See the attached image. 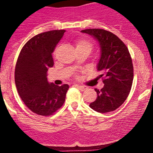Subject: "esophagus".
I'll return each instance as SVG.
<instances>
[{
  "mask_svg": "<svg viewBox=\"0 0 153 153\" xmlns=\"http://www.w3.org/2000/svg\"><path fill=\"white\" fill-rule=\"evenodd\" d=\"M75 86H76L77 88H78V89H79L80 90H81V91H84L85 90V89H87V87H86V86H82V85H78V84H76V85H75Z\"/></svg>",
  "mask_w": 153,
  "mask_h": 153,
  "instance_id": "34e87169",
  "label": "esophagus"
}]
</instances>
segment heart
Masks as SVG:
<instances>
[{"instance_id": "obj_1", "label": "heart", "mask_w": 153, "mask_h": 153, "mask_svg": "<svg viewBox=\"0 0 153 153\" xmlns=\"http://www.w3.org/2000/svg\"><path fill=\"white\" fill-rule=\"evenodd\" d=\"M75 46L76 48V50L78 51H89V52L92 51L93 48V44L89 41V39L86 38H80L75 40ZM55 52H54L55 55Z\"/></svg>"}]
</instances>
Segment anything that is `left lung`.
Here are the masks:
<instances>
[{"label": "left lung", "mask_w": 153, "mask_h": 153, "mask_svg": "<svg viewBox=\"0 0 153 153\" xmlns=\"http://www.w3.org/2000/svg\"><path fill=\"white\" fill-rule=\"evenodd\" d=\"M81 32L93 36L99 43L101 57L97 69L103 72L104 87L95 89L97 98L89 106L101 113L118 109L129 95L133 81V65L128 48L112 32L101 29H87Z\"/></svg>", "instance_id": "1"}]
</instances>
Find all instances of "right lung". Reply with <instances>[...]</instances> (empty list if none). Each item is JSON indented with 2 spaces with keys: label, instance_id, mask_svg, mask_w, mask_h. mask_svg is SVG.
Returning a JSON list of instances; mask_svg holds the SVG:
<instances>
[{
  "label": "right lung",
  "instance_id": "add662e5",
  "mask_svg": "<svg viewBox=\"0 0 153 153\" xmlns=\"http://www.w3.org/2000/svg\"><path fill=\"white\" fill-rule=\"evenodd\" d=\"M65 30L42 32L29 40L18 58L15 70L17 90L34 113L51 115L65 101L68 84L58 86L47 81L48 69L54 65L52 53Z\"/></svg>",
  "mask_w": 153,
  "mask_h": 153
}]
</instances>
